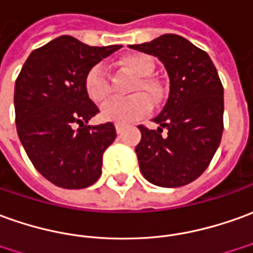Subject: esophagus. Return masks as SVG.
Masks as SVG:
<instances>
[{
  "label": "esophagus",
  "instance_id": "34e87169",
  "mask_svg": "<svg viewBox=\"0 0 253 253\" xmlns=\"http://www.w3.org/2000/svg\"><path fill=\"white\" fill-rule=\"evenodd\" d=\"M124 128H125V125L124 124H116V130H117V133H121L124 130Z\"/></svg>",
  "mask_w": 253,
  "mask_h": 253
}]
</instances>
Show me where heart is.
Here are the masks:
<instances>
[{"label": "heart", "mask_w": 253, "mask_h": 253, "mask_svg": "<svg viewBox=\"0 0 253 253\" xmlns=\"http://www.w3.org/2000/svg\"><path fill=\"white\" fill-rule=\"evenodd\" d=\"M120 67L136 78L132 85L130 93L133 96L125 100L110 99L100 107V117L104 121L125 124L135 118L144 116L151 104L160 103L164 97V86L157 80L149 78L153 73L154 64L151 59L142 53H132L124 56L120 62ZM85 90L89 99L95 103H102L110 95L109 78L100 64H96L86 73Z\"/></svg>", "instance_id": "obj_1"}]
</instances>
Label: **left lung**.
Wrapping results in <instances>:
<instances>
[{"label":"left lung","mask_w":253,"mask_h":253,"mask_svg":"<svg viewBox=\"0 0 253 253\" xmlns=\"http://www.w3.org/2000/svg\"><path fill=\"white\" fill-rule=\"evenodd\" d=\"M129 48L156 56L169 77L168 100L153 118L158 128L139 125L140 172L161 187L189 184L208 168L222 139L224 103L216 69L207 52L176 34Z\"/></svg>","instance_id":"left-lung-1"}]
</instances>
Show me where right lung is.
<instances>
[{"instance_id": "obj_1", "label": "right lung", "mask_w": 253, "mask_h": 253, "mask_svg": "<svg viewBox=\"0 0 253 253\" xmlns=\"http://www.w3.org/2000/svg\"><path fill=\"white\" fill-rule=\"evenodd\" d=\"M121 46H89L60 36L33 50L17 76V135L36 169L59 187L85 189L102 173L116 128L88 124L99 109L84 83L95 64Z\"/></svg>"}]
</instances>
